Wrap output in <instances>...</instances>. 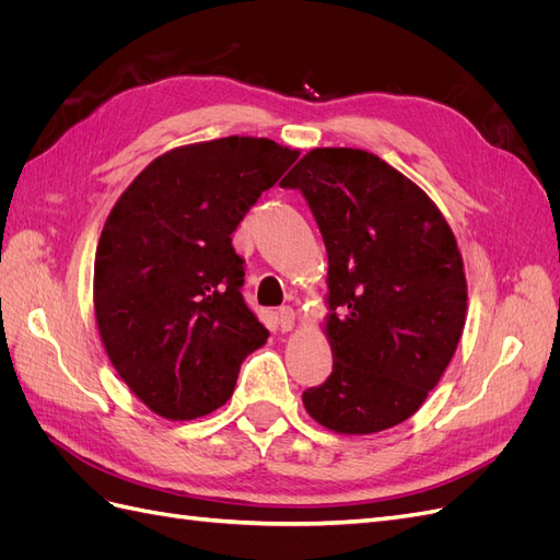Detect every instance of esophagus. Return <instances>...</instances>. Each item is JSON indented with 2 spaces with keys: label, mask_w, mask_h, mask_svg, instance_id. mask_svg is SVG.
Here are the masks:
<instances>
[{
  "label": "esophagus",
  "mask_w": 560,
  "mask_h": 560,
  "mask_svg": "<svg viewBox=\"0 0 560 560\" xmlns=\"http://www.w3.org/2000/svg\"><path fill=\"white\" fill-rule=\"evenodd\" d=\"M294 308L292 306H282V308H278V327L282 329V331H290L292 327H294Z\"/></svg>",
  "instance_id": "obj_1"
}]
</instances>
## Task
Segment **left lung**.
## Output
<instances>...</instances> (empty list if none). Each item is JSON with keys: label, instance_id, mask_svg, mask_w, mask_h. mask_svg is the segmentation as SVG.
<instances>
[{"label": "left lung", "instance_id": "1", "mask_svg": "<svg viewBox=\"0 0 560 560\" xmlns=\"http://www.w3.org/2000/svg\"><path fill=\"white\" fill-rule=\"evenodd\" d=\"M282 182L306 198L329 257L334 369L303 406L338 434L395 428L428 399L463 336L455 235L425 191L362 149H313Z\"/></svg>", "mask_w": 560, "mask_h": 560}]
</instances>
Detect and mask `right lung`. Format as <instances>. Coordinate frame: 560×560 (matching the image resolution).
Returning <instances> with one entry per match:
<instances>
[{
	"label": "right lung",
	"instance_id": "1",
	"mask_svg": "<svg viewBox=\"0 0 560 560\" xmlns=\"http://www.w3.org/2000/svg\"><path fill=\"white\" fill-rule=\"evenodd\" d=\"M296 159L231 135L167 151L116 200L95 252V317L118 376L154 413H212L266 343L231 233Z\"/></svg>",
	"mask_w": 560,
	"mask_h": 560
}]
</instances>
